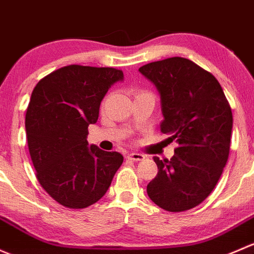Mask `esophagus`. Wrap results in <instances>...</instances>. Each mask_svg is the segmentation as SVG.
Listing matches in <instances>:
<instances>
[{
    "instance_id": "34e87169",
    "label": "esophagus",
    "mask_w": 254,
    "mask_h": 254,
    "mask_svg": "<svg viewBox=\"0 0 254 254\" xmlns=\"http://www.w3.org/2000/svg\"><path fill=\"white\" fill-rule=\"evenodd\" d=\"M127 158L129 159V160H133V161H142V160H144L145 156L143 155V154H139V153H129L127 155Z\"/></svg>"
}]
</instances>
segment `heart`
<instances>
[{
  "label": "heart",
  "mask_w": 254,
  "mask_h": 254,
  "mask_svg": "<svg viewBox=\"0 0 254 254\" xmlns=\"http://www.w3.org/2000/svg\"><path fill=\"white\" fill-rule=\"evenodd\" d=\"M143 94H146V95H151V94L148 93V91H138L137 95H143ZM151 96H153V95H151Z\"/></svg>",
  "instance_id": "b5f03b06"
}]
</instances>
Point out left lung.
Instances as JSON below:
<instances>
[{
	"label": "left lung",
	"instance_id": "8db88e82",
	"mask_svg": "<svg viewBox=\"0 0 254 254\" xmlns=\"http://www.w3.org/2000/svg\"><path fill=\"white\" fill-rule=\"evenodd\" d=\"M139 72L160 94V130L177 148L170 160L154 156L158 175L146 186L149 198L167 211L199 205L214 190L230 151L232 112L215 77L190 60L171 57Z\"/></svg>",
	"mask_w": 254,
	"mask_h": 254
}]
</instances>
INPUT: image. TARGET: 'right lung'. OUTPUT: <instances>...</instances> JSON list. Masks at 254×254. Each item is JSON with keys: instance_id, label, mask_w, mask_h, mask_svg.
Masks as SVG:
<instances>
[{"instance_id": "obj_1", "label": "right lung", "mask_w": 254, "mask_h": 254, "mask_svg": "<svg viewBox=\"0 0 254 254\" xmlns=\"http://www.w3.org/2000/svg\"><path fill=\"white\" fill-rule=\"evenodd\" d=\"M121 69L70 64L39 80L25 114L28 146L41 187L57 203L83 209L104 197L124 163L117 151L88 144V126Z\"/></svg>"}]
</instances>
